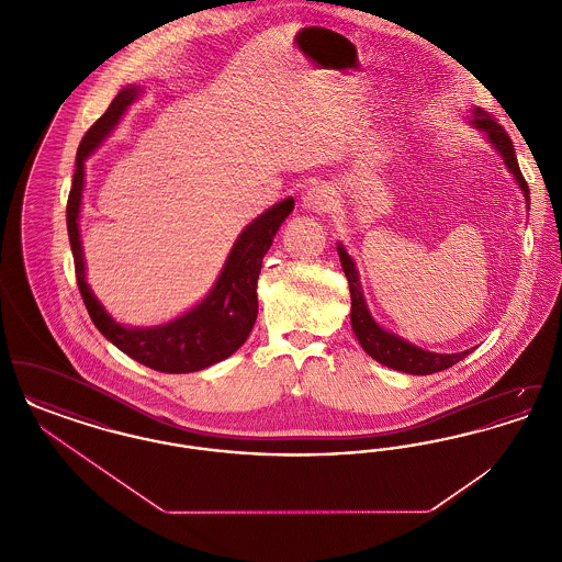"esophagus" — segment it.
<instances>
[{
    "instance_id": "obj_1",
    "label": "esophagus",
    "mask_w": 562,
    "mask_h": 562,
    "mask_svg": "<svg viewBox=\"0 0 562 562\" xmlns=\"http://www.w3.org/2000/svg\"><path fill=\"white\" fill-rule=\"evenodd\" d=\"M333 204H335V193H333V189H328L326 186L307 189L303 200H301V206L310 213H326V211L333 209Z\"/></svg>"
}]
</instances>
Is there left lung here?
Segmentation results:
<instances>
[{
  "instance_id": "left-lung-1",
  "label": "left lung",
  "mask_w": 562,
  "mask_h": 562,
  "mask_svg": "<svg viewBox=\"0 0 562 562\" xmlns=\"http://www.w3.org/2000/svg\"><path fill=\"white\" fill-rule=\"evenodd\" d=\"M470 124L476 131H481L484 138L491 143V147L504 158V164H506L514 181L518 183V188L522 191L527 209H529V202H531L529 186H527V181H525V177L518 168L514 145H512L506 131L481 108L470 109ZM337 252H339V261H341V268L346 271V278L349 282V294H351V314H349V318H351L353 335L360 341L362 349L379 364L390 367V369L401 371V373L431 374L453 367L472 351V349H465V351H457V353H436V351L417 348L411 341H404L398 335L385 330L379 322L374 321L373 314L367 305L356 261L351 259V255L341 241L337 244Z\"/></svg>"
}]
</instances>
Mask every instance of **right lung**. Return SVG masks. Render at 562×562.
Instances as JSON below:
<instances>
[{"mask_svg":"<svg viewBox=\"0 0 562 562\" xmlns=\"http://www.w3.org/2000/svg\"><path fill=\"white\" fill-rule=\"evenodd\" d=\"M140 83H131L117 92L108 111L83 134L78 156L74 186L67 202V232L76 261V276L81 299L94 326L126 356L160 373H195L229 358L248 339L257 312V280L263 257L276 238L280 225L293 213L294 200L286 198L273 204L266 213L252 218L234 241L221 273L198 305L183 316L158 326H126L109 316L103 303L86 282V261L81 248L80 214L83 200L86 160L103 145L109 134L117 128L124 113L143 94Z\"/></svg>","mask_w":562,"mask_h":562,"instance_id":"obj_1","label":"right lung"}]
</instances>
